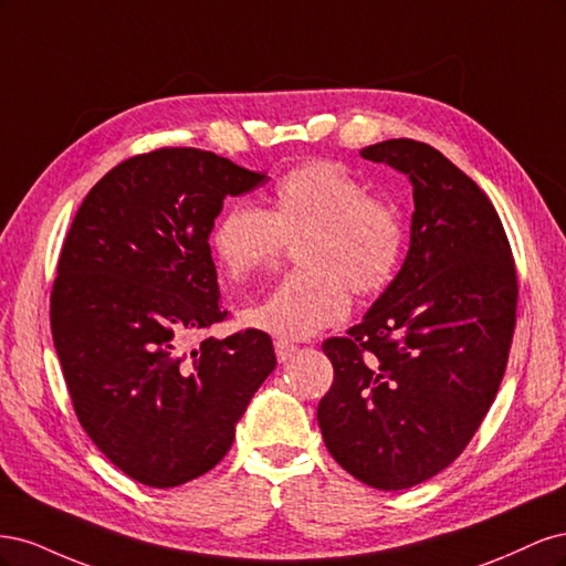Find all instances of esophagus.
I'll list each match as a JSON object with an SVG mask.
<instances>
[{
	"label": "esophagus",
	"mask_w": 566,
	"mask_h": 566,
	"mask_svg": "<svg viewBox=\"0 0 566 566\" xmlns=\"http://www.w3.org/2000/svg\"><path fill=\"white\" fill-rule=\"evenodd\" d=\"M273 349H276L279 361L285 364L287 358L297 352V345H293V342H287V339H276V342H273Z\"/></svg>",
	"instance_id": "1"
}]
</instances>
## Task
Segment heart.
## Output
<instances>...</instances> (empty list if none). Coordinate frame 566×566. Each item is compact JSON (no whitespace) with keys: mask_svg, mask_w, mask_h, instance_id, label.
<instances>
[{"mask_svg":"<svg viewBox=\"0 0 566 566\" xmlns=\"http://www.w3.org/2000/svg\"><path fill=\"white\" fill-rule=\"evenodd\" d=\"M300 273L281 281L241 318L254 331L304 339L349 316L352 295L385 290L403 254L397 208L331 163L300 165L276 184L271 208L231 202L212 229V252L229 279L271 269L285 243Z\"/></svg>","mask_w":566,"mask_h":566,"instance_id":"1","label":"heart"}]
</instances>
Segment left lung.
<instances>
[{"label":"left lung","mask_w":566,"mask_h":566,"mask_svg":"<svg viewBox=\"0 0 566 566\" xmlns=\"http://www.w3.org/2000/svg\"><path fill=\"white\" fill-rule=\"evenodd\" d=\"M361 156L413 186L410 245L364 321L323 342L335 380L316 416L352 476L401 491L449 468L489 413L515 333L517 271L491 200L437 148L389 139Z\"/></svg>","instance_id":"obj_1"}]
</instances>
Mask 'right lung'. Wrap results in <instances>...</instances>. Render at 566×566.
<instances>
[{
    "instance_id": "right-lung-1",
    "label": "right lung",
    "mask_w": 566,
    "mask_h": 566,
    "mask_svg": "<svg viewBox=\"0 0 566 566\" xmlns=\"http://www.w3.org/2000/svg\"><path fill=\"white\" fill-rule=\"evenodd\" d=\"M266 181L198 148L113 167L82 200L51 293V335L84 432L153 489L210 472L276 368L262 331L208 337L224 321L210 233L227 196Z\"/></svg>"
}]
</instances>
